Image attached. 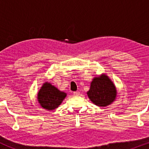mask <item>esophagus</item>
<instances>
[{"label": "esophagus", "mask_w": 149, "mask_h": 149, "mask_svg": "<svg viewBox=\"0 0 149 149\" xmlns=\"http://www.w3.org/2000/svg\"><path fill=\"white\" fill-rule=\"evenodd\" d=\"M79 95H80L79 92H73V95H74V96H78Z\"/></svg>", "instance_id": "esophagus-1"}]
</instances>
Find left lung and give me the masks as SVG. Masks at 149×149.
Returning a JSON list of instances; mask_svg holds the SVG:
<instances>
[{"label":"left lung","mask_w":149,"mask_h":149,"mask_svg":"<svg viewBox=\"0 0 149 149\" xmlns=\"http://www.w3.org/2000/svg\"><path fill=\"white\" fill-rule=\"evenodd\" d=\"M90 101L98 107H107L114 102L117 95L115 85L107 75L93 78L87 92Z\"/></svg>","instance_id":"left-lung-1"}]
</instances>
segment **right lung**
<instances>
[{
	"label": "right lung",
	"instance_id": "obj_1",
	"mask_svg": "<svg viewBox=\"0 0 149 149\" xmlns=\"http://www.w3.org/2000/svg\"><path fill=\"white\" fill-rule=\"evenodd\" d=\"M66 97L65 92L46 82L38 93V101L43 109L52 111L60 105Z\"/></svg>",
	"mask_w": 149,
	"mask_h": 149
}]
</instances>
